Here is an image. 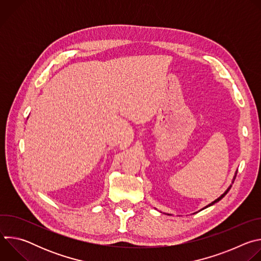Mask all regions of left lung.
<instances>
[{
    "label": "left lung",
    "instance_id": "8db88e82",
    "mask_svg": "<svg viewBox=\"0 0 261 261\" xmlns=\"http://www.w3.org/2000/svg\"><path fill=\"white\" fill-rule=\"evenodd\" d=\"M234 179H236V177H234ZM230 188H231V186H230V187H229V188H228V189H227V190H226V191H225V192H224V193H223V194H222V195H221V196H220V197H219V198H218V199H216V200H215V201H213V202H212V203H210V204H208V205H207V206H211V205H213V204H214V203H216V202H218V201H219V200H221V199H222V198H223V197H224V196H225V195H226V194H227V193H228V191H229V190H230ZM207 206H205V207H207Z\"/></svg>",
    "mask_w": 261,
    "mask_h": 261
}]
</instances>
